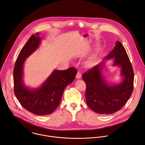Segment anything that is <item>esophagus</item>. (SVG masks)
<instances>
[{
    "label": "esophagus",
    "instance_id": "34e87169",
    "mask_svg": "<svg viewBox=\"0 0 145 145\" xmlns=\"http://www.w3.org/2000/svg\"><path fill=\"white\" fill-rule=\"evenodd\" d=\"M76 78L77 79H80L81 78V74L80 72H77V73L76 74Z\"/></svg>",
    "mask_w": 145,
    "mask_h": 145
}]
</instances>
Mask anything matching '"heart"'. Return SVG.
<instances>
[{
    "mask_svg": "<svg viewBox=\"0 0 145 145\" xmlns=\"http://www.w3.org/2000/svg\"><path fill=\"white\" fill-rule=\"evenodd\" d=\"M97 59V54H93L89 59L86 62V65L88 68H92L93 67Z\"/></svg>",
    "mask_w": 145,
    "mask_h": 145,
    "instance_id": "heart-1",
    "label": "heart"
}]
</instances>
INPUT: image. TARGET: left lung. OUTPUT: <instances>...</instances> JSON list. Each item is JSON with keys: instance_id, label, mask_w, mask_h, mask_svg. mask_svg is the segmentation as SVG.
Segmentation results:
<instances>
[{"instance_id": "obj_1", "label": "left lung", "mask_w": 145, "mask_h": 145, "mask_svg": "<svg viewBox=\"0 0 145 145\" xmlns=\"http://www.w3.org/2000/svg\"><path fill=\"white\" fill-rule=\"evenodd\" d=\"M114 58V66L121 68L122 81L118 84H108L102 74L105 60ZM83 80L86 85V101L93 112L101 114L116 113L121 109L129 99L133 89L134 73L125 48L116 42L113 49L92 68L84 73Z\"/></svg>"}]
</instances>
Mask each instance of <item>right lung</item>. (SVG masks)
Listing matches in <instances>:
<instances>
[{"instance_id":"obj_1","label":"right lung","mask_w":145,"mask_h":145,"mask_svg":"<svg viewBox=\"0 0 145 145\" xmlns=\"http://www.w3.org/2000/svg\"><path fill=\"white\" fill-rule=\"evenodd\" d=\"M41 40L37 32L23 47L14 65L13 81L14 93L21 105L34 114L45 116L57 109L65 88L74 81L77 71L73 67L62 71L54 69L40 87H27L24 82V65L26 59L37 49Z\"/></svg>"}]
</instances>
